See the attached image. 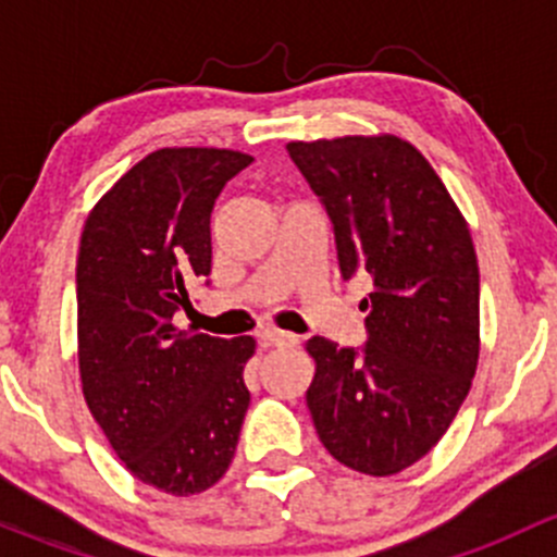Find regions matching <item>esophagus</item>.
<instances>
[{
  "mask_svg": "<svg viewBox=\"0 0 557 557\" xmlns=\"http://www.w3.org/2000/svg\"><path fill=\"white\" fill-rule=\"evenodd\" d=\"M258 342L263 347H283V345H296L299 336L288 334V331H280V329H261L258 331Z\"/></svg>",
  "mask_w": 557,
  "mask_h": 557,
  "instance_id": "34e87169",
  "label": "esophagus"
}]
</instances>
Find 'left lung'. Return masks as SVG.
<instances>
[{
    "instance_id": "8db88e82",
    "label": "left lung",
    "mask_w": 557,
    "mask_h": 557,
    "mask_svg": "<svg viewBox=\"0 0 557 557\" xmlns=\"http://www.w3.org/2000/svg\"><path fill=\"white\" fill-rule=\"evenodd\" d=\"M323 201L342 277L367 272V345L312 336L314 431L339 463L387 476L450 429L480 358V269L445 183L404 139L288 143Z\"/></svg>"
}]
</instances>
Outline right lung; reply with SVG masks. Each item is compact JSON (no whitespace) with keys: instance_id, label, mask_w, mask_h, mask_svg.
Segmentation results:
<instances>
[{"instance_id":"add662e5","label":"right lung","mask_w":557,"mask_h":557,"mask_svg":"<svg viewBox=\"0 0 557 557\" xmlns=\"http://www.w3.org/2000/svg\"><path fill=\"white\" fill-rule=\"evenodd\" d=\"M250 164L239 150H156L99 199L81 237L83 396L126 469L172 496L226 474L250 404L256 339L172 323L190 307L188 285L210 274L215 199Z\"/></svg>"}]
</instances>
